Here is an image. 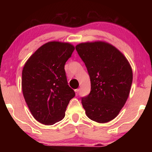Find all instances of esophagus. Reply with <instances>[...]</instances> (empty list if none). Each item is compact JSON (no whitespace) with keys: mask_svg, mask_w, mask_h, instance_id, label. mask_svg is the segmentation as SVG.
I'll return each mask as SVG.
<instances>
[{"mask_svg":"<svg viewBox=\"0 0 152 152\" xmlns=\"http://www.w3.org/2000/svg\"><path fill=\"white\" fill-rule=\"evenodd\" d=\"M75 91L76 95H77L78 93H79V91H80V89H75Z\"/></svg>","mask_w":152,"mask_h":152,"instance_id":"1","label":"esophagus"}]
</instances>
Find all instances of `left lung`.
I'll use <instances>...</instances> for the list:
<instances>
[{
  "label": "left lung",
  "mask_w": 152,
  "mask_h": 152,
  "mask_svg": "<svg viewBox=\"0 0 152 152\" xmlns=\"http://www.w3.org/2000/svg\"><path fill=\"white\" fill-rule=\"evenodd\" d=\"M75 49L91 80V92L82 97L86 115L99 123L111 121L129 95L133 80L130 64L117 48L102 41L82 43Z\"/></svg>",
  "instance_id": "1"
}]
</instances>
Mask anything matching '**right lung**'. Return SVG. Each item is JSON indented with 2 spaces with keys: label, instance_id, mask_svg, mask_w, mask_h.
<instances>
[{
  "label": "right lung",
  "instance_id": "add662e5",
  "mask_svg": "<svg viewBox=\"0 0 152 152\" xmlns=\"http://www.w3.org/2000/svg\"><path fill=\"white\" fill-rule=\"evenodd\" d=\"M74 50L68 43L51 41L39 48L25 64L23 93L33 117L41 124L52 125L63 119L75 95L64 69Z\"/></svg>",
  "mask_w": 152,
  "mask_h": 152
}]
</instances>
